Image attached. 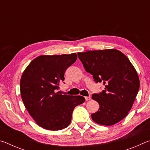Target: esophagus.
Masks as SVG:
<instances>
[{"instance_id": "obj_1", "label": "esophagus", "mask_w": 150, "mask_h": 150, "mask_svg": "<svg viewBox=\"0 0 150 150\" xmlns=\"http://www.w3.org/2000/svg\"><path fill=\"white\" fill-rule=\"evenodd\" d=\"M91 96H85V100H89L90 99H91Z\"/></svg>"}]
</instances>
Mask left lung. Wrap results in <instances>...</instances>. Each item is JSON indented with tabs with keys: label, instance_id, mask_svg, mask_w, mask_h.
<instances>
[{
	"label": "left lung",
	"instance_id": "left-lung-1",
	"mask_svg": "<svg viewBox=\"0 0 150 150\" xmlns=\"http://www.w3.org/2000/svg\"><path fill=\"white\" fill-rule=\"evenodd\" d=\"M85 71L94 81L103 82L105 90L93 94L99 109L91 115L96 123L111 126L122 120L132 107L139 88L135 68L123 53L115 49L78 53Z\"/></svg>",
	"mask_w": 150,
	"mask_h": 150
}]
</instances>
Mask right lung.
Masks as SVG:
<instances>
[{
    "instance_id": "1",
    "label": "right lung",
    "mask_w": 150,
    "mask_h": 150,
    "mask_svg": "<svg viewBox=\"0 0 150 150\" xmlns=\"http://www.w3.org/2000/svg\"><path fill=\"white\" fill-rule=\"evenodd\" d=\"M77 54L40 55L22 73L20 93L30 116L42 128L59 130L69 125L75 106L85 101L82 96L61 95L57 90L64 81L66 69Z\"/></svg>"
}]
</instances>
